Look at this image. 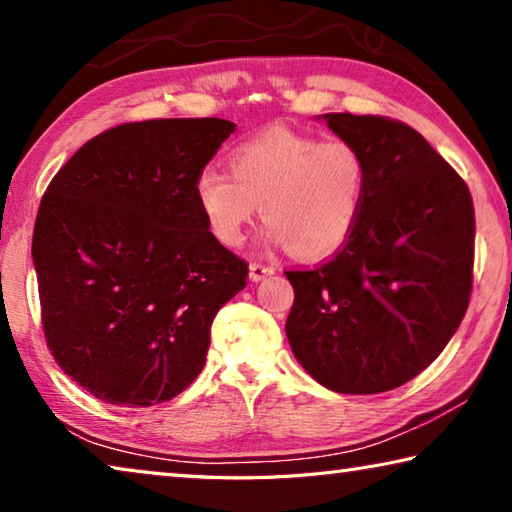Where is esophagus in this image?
Masks as SVG:
<instances>
[{
	"mask_svg": "<svg viewBox=\"0 0 512 512\" xmlns=\"http://www.w3.org/2000/svg\"><path fill=\"white\" fill-rule=\"evenodd\" d=\"M273 271H275V268H273V266H268V264H262V262H250L248 275H250V280H253V282H259V280H264V277L273 275Z\"/></svg>",
	"mask_w": 512,
	"mask_h": 512,
	"instance_id": "esophagus-1",
	"label": "esophagus"
}]
</instances>
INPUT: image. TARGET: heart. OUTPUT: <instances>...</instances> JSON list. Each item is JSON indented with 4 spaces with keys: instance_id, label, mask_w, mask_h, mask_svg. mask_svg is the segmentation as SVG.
I'll use <instances>...</instances> for the list:
<instances>
[{
    "instance_id": "b5f03b06",
    "label": "heart",
    "mask_w": 512,
    "mask_h": 512,
    "mask_svg": "<svg viewBox=\"0 0 512 512\" xmlns=\"http://www.w3.org/2000/svg\"><path fill=\"white\" fill-rule=\"evenodd\" d=\"M194 196L207 228L225 246L244 241L262 207L268 241L302 259H325L357 230L368 162L348 140L273 126L232 151L230 171H198Z\"/></svg>"
}]
</instances>
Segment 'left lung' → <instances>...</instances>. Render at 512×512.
Instances as JSON below:
<instances>
[{
    "label": "left lung",
    "instance_id": "left-lung-1",
    "mask_svg": "<svg viewBox=\"0 0 512 512\" xmlns=\"http://www.w3.org/2000/svg\"><path fill=\"white\" fill-rule=\"evenodd\" d=\"M325 121L366 155L368 196L329 262L284 271L296 291L287 339L329 391H393L445 350L470 305L472 194L404 121L350 112Z\"/></svg>",
    "mask_w": 512,
    "mask_h": 512
}]
</instances>
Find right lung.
Segmentation results:
<instances>
[{"label": "right lung", "mask_w": 512, "mask_h": 512, "mask_svg": "<svg viewBox=\"0 0 512 512\" xmlns=\"http://www.w3.org/2000/svg\"><path fill=\"white\" fill-rule=\"evenodd\" d=\"M219 117L119 124L51 178L33 228L45 341L97 400L167 402L205 366L210 327L246 287L194 196L235 133Z\"/></svg>", "instance_id": "obj_1"}]
</instances>
